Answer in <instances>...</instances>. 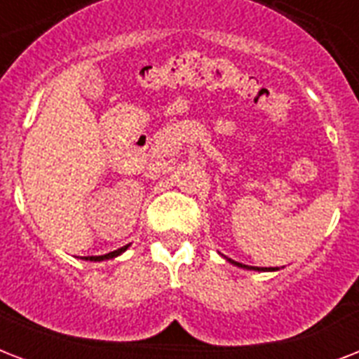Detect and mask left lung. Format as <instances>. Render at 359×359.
<instances>
[{"label":"left lung","instance_id":"8db88e82","mask_svg":"<svg viewBox=\"0 0 359 359\" xmlns=\"http://www.w3.org/2000/svg\"><path fill=\"white\" fill-rule=\"evenodd\" d=\"M229 262H233L235 266H240V268H245V270H264V268H259V266H248V264H242V262H236L233 261V259H227Z\"/></svg>","mask_w":359,"mask_h":359}]
</instances>
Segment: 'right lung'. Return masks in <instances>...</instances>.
<instances>
[{
	"instance_id": "add662e5",
	"label": "right lung",
	"mask_w": 359,
	"mask_h": 359,
	"mask_svg": "<svg viewBox=\"0 0 359 359\" xmlns=\"http://www.w3.org/2000/svg\"><path fill=\"white\" fill-rule=\"evenodd\" d=\"M126 248L128 245H123V248H119V250L115 251H109V253H106V255H97V257H86V261H108V259H115L117 255H121L123 251H126Z\"/></svg>"
}]
</instances>
